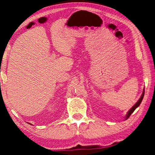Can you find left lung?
I'll return each mask as SVG.
<instances>
[{"label":"left lung","instance_id":"1","mask_svg":"<svg viewBox=\"0 0 155 155\" xmlns=\"http://www.w3.org/2000/svg\"><path fill=\"white\" fill-rule=\"evenodd\" d=\"M144 94H145V89H144L143 90V94H142V95H141V97H140V98L139 99H138V101H137L136 102V104H135L133 106V107L131 108V109L129 110V111H128V113H127V114H126V118H125V119H128V118L130 117V116L131 115V114H133V112L135 111V109H136V108H137L140 106V104H141V102H142V101H143V97H144Z\"/></svg>","mask_w":155,"mask_h":155}]
</instances>
